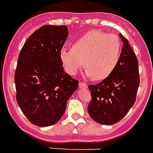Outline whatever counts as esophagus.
Segmentation results:
<instances>
[{
	"instance_id": "1",
	"label": "esophagus",
	"mask_w": 153,
	"mask_h": 153,
	"mask_svg": "<svg viewBox=\"0 0 153 153\" xmlns=\"http://www.w3.org/2000/svg\"><path fill=\"white\" fill-rule=\"evenodd\" d=\"M79 87H80L81 89H87V83H85V82H79Z\"/></svg>"
}]
</instances>
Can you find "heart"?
Here are the masks:
<instances>
[{"mask_svg": "<svg viewBox=\"0 0 153 153\" xmlns=\"http://www.w3.org/2000/svg\"><path fill=\"white\" fill-rule=\"evenodd\" d=\"M121 50L120 40L116 35L91 30L77 39L71 50H62L59 58L64 70L70 75L78 73L83 61L86 76L102 80L116 67Z\"/></svg>", "mask_w": 153, "mask_h": 153, "instance_id": "obj_1", "label": "heart"}]
</instances>
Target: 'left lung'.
I'll return each mask as SVG.
<instances>
[{"instance_id":"left-lung-1","label":"left lung","mask_w":153,"mask_h":153,"mask_svg":"<svg viewBox=\"0 0 153 153\" xmlns=\"http://www.w3.org/2000/svg\"><path fill=\"white\" fill-rule=\"evenodd\" d=\"M123 42L120 58L113 72L96 85H89L91 101L87 111L94 121L111 125L121 120L136 101L140 85L138 60L128 41Z\"/></svg>"}]
</instances>
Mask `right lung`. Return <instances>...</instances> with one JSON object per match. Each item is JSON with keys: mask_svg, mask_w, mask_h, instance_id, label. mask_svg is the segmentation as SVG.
Masks as SVG:
<instances>
[{"mask_svg": "<svg viewBox=\"0 0 153 153\" xmlns=\"http://www.w3.org/2000/svg\"><path fill=\"white\" fill-rule=\"evenodd\" d=\"M66 25H44L23 45L15 71L17 102L34 125L56 123L79 81L64 71L59 53L68 37Z\"/></svg>", "mask_w": 153, "mask_h": 153, "instance_id": "obj_1", "label": "right lung"}]
</instances>
